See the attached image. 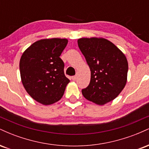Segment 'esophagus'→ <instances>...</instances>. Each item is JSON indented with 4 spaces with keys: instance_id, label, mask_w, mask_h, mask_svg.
Returning <instances> with one entry per match:
<instances>
[{
    "instance_id": "obj_1",
    "label": "esophagus",
    "mask_w": 149,
    "mask_h": 149,
    "mask_svg": "<svg viewBox=\"0 0 149 149\" xmlns=\"http://www.w3.org/2000/svg\"><path fill=\"white\" fill-rule=\"evenodd\" d=\"M72 80H76V76H72Z\"/></svg>"
}]
</instances>
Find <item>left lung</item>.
Segmentation results:
<instances>
[{
	"label": "left lung",
	"mask_w": 149,
	"mask_h": 149,
	"mask_svg": "<svg viewBox=\"0 0 149 149\" xmlns=\"http://www.w3.org/2000/svg\"><path fill=\"white\" fill-rule=\"evenodd\" d=\"M78 45L91 71L90 83L82 90L83 95L99 105L113 100L127 83L128 63L125 54L103 38H83L78 39Z\"/></svg>",
	"instance_id": "left-lung-1"
}]
</instances>
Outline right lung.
Segmentation results:
<instances>
[{
    "instance_id": "obj_1",
    "label": "right lung",
    "mask_w": 149,
    "mask_h": 149,
    "mask_svg": "<svg viewBox=\"0 0 149 149\" xmlns=\"http://www.w3.org/2000/svg\"><path fill=\"white\" fill-rule=\"evenodd\" d=\"M67 43L66 38L42 39L26 49L20 59V75L26 91L43 105L61 100L70 82L59 57Z\"/></svg>"
}]
</instances>
